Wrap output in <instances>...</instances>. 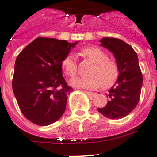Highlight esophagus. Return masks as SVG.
Masks as SVG:
<instances>
[{"label":"esophagus","mask_w":157,"mask_h":157,"mask_svg":"<svg viewBox=\"0 0 157 157\" xmlns=\"http://www.w3.org/2000/svg\"><path fill=\"white\" fill-rule=\"evenodd\" d=\"M85 93L87 94V95L90 96V97H94V96L96 95L95 93L91 92V91H85Z\"/></svg>","instance_id":"esophagus-1"}]
</instances>
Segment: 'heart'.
<instances>
[{
  "mask_svg": "<svg viewBox=\"0 0 157 157\" xmlns=\"http://www.w3.org/2000/svg\"><path fill=\"white\" fill-rule=\"evenodd\" d=\"M80 54L93 63L89 70L90 76L75 77L71 84L80 88L96 89L100 86L108 89L113 86L120 76V68L117 62L109 59L108 54L95 46H89L80 50ZM61 66L66 76L73 77L77 73V63L71 55L66 56L61 63Z\"/></svg>",
  "mask_w": 157,
  "mask_h": 157,
  "instance_id": "obj_1",
  "label": "heart"
}]
</instances>
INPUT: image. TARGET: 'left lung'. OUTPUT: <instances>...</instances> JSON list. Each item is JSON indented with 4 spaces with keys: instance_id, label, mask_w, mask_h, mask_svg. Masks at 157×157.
Instances as JSON below:
<instances>
[{
    "instance_id": "1",
    "label": "left lung",
    "mask_w": 157,
    "mask_h": 157,
    "mask_svg": "<svg viewBox=\"0 0 157 157\" xmlns=\"http://www.w3.org/2000/svg\"><path fill=\"white\" fill-rule=\"evenodd\" d=\"M100 42L116 58L120 76L109 90L107 105L97 109L107 118L121 119L132 112L140 99L143 77L138 56L131 45L117 38L104 37Z\"/></svg>"
}]
</instances>
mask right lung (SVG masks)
Returning <instances> with one entry per match:
<instances>
[{"instance_id":"add662e5","label":"right lung","mask_w":157,"mask_h":157,"mask_svg":"<svg viewBox=\"0 0 157 157\" xmlns=\"http://www.w3.org/2000/svg\"><path fill=\"white\" fill-rule=\"evenodd\" d=\"M77 44L38 37L17 56L12 89L22 113L33 124L47 126L64 113L73 88L63 77L61 63Z\"/></svg>"}]
</instances>
